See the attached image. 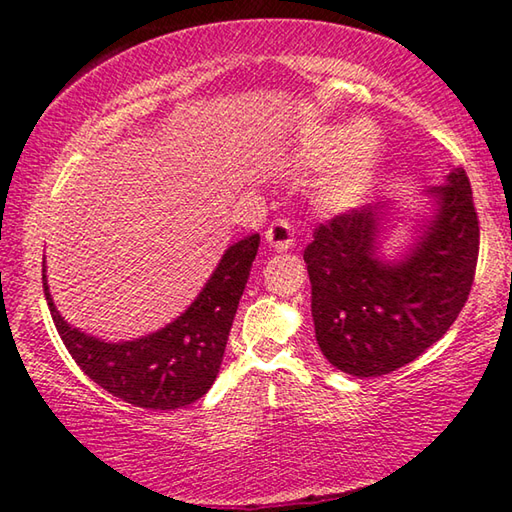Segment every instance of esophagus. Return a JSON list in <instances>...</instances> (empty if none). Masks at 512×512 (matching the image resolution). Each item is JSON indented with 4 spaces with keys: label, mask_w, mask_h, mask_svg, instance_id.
Masks as SVG:
<instances>
[{
    "label": "esophagus",
    "mask_w": 512,
    "mask_h": 512,
    "mask_svg": "<svg viewBox=\"0 0 512 512\" xmlns=\"http://www.w3.org/2000/svg\"><path fill=\"white\" fill-rule=\"evenodd\" d=\"M266 244L275 248V250H289L293 244H296V232H293V225L289 219H275L271 223V228L266 230Z\"/></svg>",
    "instance_id": "obj_1"
}]
</instances>
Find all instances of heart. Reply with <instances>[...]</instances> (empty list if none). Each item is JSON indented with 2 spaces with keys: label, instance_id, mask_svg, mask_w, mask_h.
<instances>
[{
  "label": "heart",
  "instance_id": "obj_1",
  "mask_svg": "<svg viewBox=\"0 0 512 512\" xmlns=\"http://www.w3.org/2000/svg\"><path fill=\"white\" fill-rule=\"evenodd\" d=\"M343 142L345 137L336 135L327 142L325 151L329 155H334L341 149ZM372 153H375V144H372L370 135L363 133L354 137L348 160H345L343 167L339 171H334L332 176L325 180L323 187H320V201H323L327 207H334V210L350 205L368 183Z\"/></svg>",
  "mask_w": 512,
  "mask_h": 512
}]
</instances>
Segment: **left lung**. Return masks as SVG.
Here are the masks:
<instances>
[{
  "instance_id": "left-lung-1",
  "label": "left lung",
  "mask_w": 512,
  "mask_h": 512,
  "mask_svg": "<svg viewBox=\"0 0 512 512\" xmlns=\"http://www.w3.org/2000/svg\"><path fill=\"white\" fill-rule=\"evenodd\" d=\"M438 212L400 264L375 257L379 212L334 214L305 248L316 341L352 377H381L406 366L452 327L472 291L479 216L470 178L454 169L431 189Z\"/></svg>"
}]
</instances>
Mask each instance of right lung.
<instances>
[{
	"label": "right lung",
	"mask_w": 512,
	"mask_h": 512,
	"mask_svg": "<svg viewBox=\"0 0 512 512\" xmlns=\"http://www.w3.org/2000/svg\"><path fill=\"white\" fill-rule=\"evenodd\" d=\"M257 248L259 235L232 244L183 316L160 332L128 343H106L69 327L49 296L45 268L42 287L60 339L94 384L133 406L169 411L203 397L219 375Z\"/></svg>",
	"instance_id": "obj_1"
}]
</instances>
